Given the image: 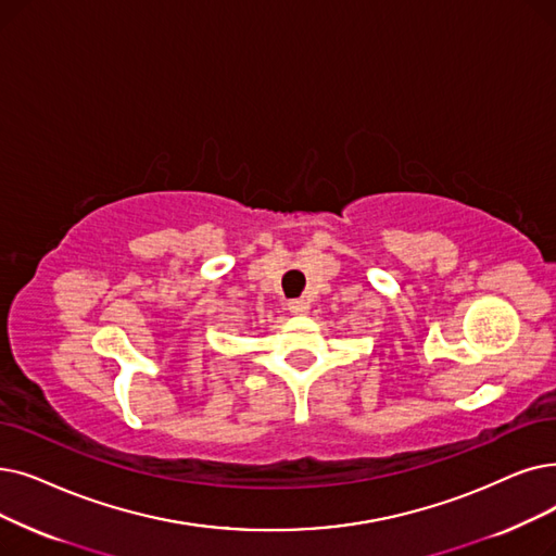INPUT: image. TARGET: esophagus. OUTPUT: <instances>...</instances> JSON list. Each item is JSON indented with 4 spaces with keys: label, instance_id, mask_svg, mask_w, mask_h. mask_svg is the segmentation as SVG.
<instances>
[{
    "label": "esophagus",
    "instance_id": "esophagus-1",
    "mask_svg": "<svg viewBox=\"0 0 556 556\" xmlns=\"http://www.w3.org/2000/svg\"><path fill=\"white\" fill-rule=\"evenodd\" d=\"M288 311L295 313V316H304V313H308V300H304V298L291 300L288 302Z\"/></svg>",
    "mask_w": 556,
    "mask_h": 556
}]
</instances>
